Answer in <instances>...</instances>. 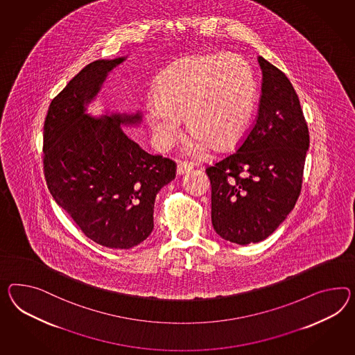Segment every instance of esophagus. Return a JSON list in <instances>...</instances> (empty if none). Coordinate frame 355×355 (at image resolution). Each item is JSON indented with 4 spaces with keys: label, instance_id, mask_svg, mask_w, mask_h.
<instances>
[{
    "label": "esophagus",
    "instance_id": "1",
    "mask_svg": "<svg viewBox=\"0 0 355 355\" xmlns=\"http://www.w3.org/2000/svg\"><path fill=\"white\" fill-rule=\"evenodd\" d=\"M191 168H193L191 164H178V167H176V173H178V175H184V173H189Z\"/></svg>",
    "mask_w": 355,
    "mask_h": 355
}]
</instances>
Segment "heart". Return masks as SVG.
<instances>
[{"label":"heart","mask_w":355,"mask_h":355,"mask_svg":"<svg viewBox=\"0 0 355 355\" xmlns=\"http://www.w3.org/2000/svg\"><path fill=\"white\" fill-rule=\"evenodd\" d=\"M153 101L146 119L157 148L173 146L185 119L193 132L185 153L202 158L215 144L227 148L243 135L256 101L254 71L241 55L185 58L161 73Z\"/></svg>","instance_id":"obj_1"}]
</instances>
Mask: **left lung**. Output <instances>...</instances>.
I'll return each mask as SVG.
<instances>
[{
    "label": "left lung",
    "instance_id": "obj_1",
    "mask_svg": "<svg viewBox=\"0 0 355 355\" xmlns=\"http://www.w3.org/2000/svg\"><path fill=\"white\" fill-rule=\"evenodd\" d=\"M263 71L254 128L236 152L206 168L211 218L218 236L236 245L261 242L299 198L309 130L290 80L257 58Z\"/></svg>",
    "mask_w": 355,
    "mask_h": 355
}]
</instances>
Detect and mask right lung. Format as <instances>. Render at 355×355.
<instances>
[{"mask_svg":"<svg viewBox=\"0 0 355 355\" xmlns=\"http://www.w3.org/2000/svg\"><path fill=\"white\" fill-rule=\"evenodd\" d=\"M126 58L95 60L59 92L44 125V173L55 202L94 242L128 250L153 230L157 193L173 182L176 164L146 153L122 126L141 116L86 113L108 72Z\"/></svg>","mask_w":355,"mask_h":355,"instance_id":"1","label":"right lung"}]
</instances>
